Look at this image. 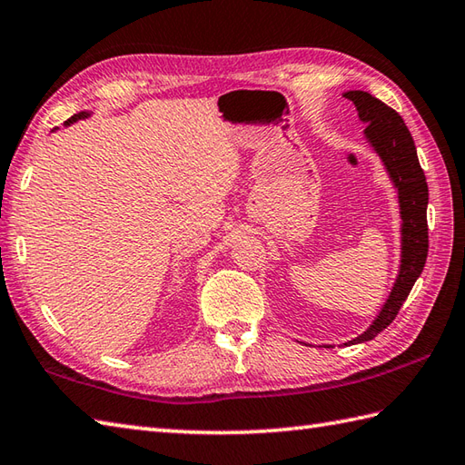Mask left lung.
<instances>
[{"label": "left lung", "mask_w": 465, "mask_h": 465, "mask_svg": "<svg viewBox=\"0 0 465 465\" xmlns=\"http://www.w3.org/2000/svg\"><path fill=\"white\" fill-rule=\"evenodd\" d=\"M345 98L355 104L367 128L365 136L371 142L375 153L381 156L383 164L390 173L393 184L400 194L401 206V267L397 281L391 289L381 312H379L373 325L363 335L355 337L349 343H363L371 341L390 327L397 317L401 305L410 295L415 281L421 274L428 259L430 239H428V183H425L423 168L420 166L418 150H415L413 138L407 130L403 118L393 108L381 100L361 90L345 92Z\"/></svg>", "instance_id": "8db88e82"}]
</instances>
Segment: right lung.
Wrapping results in <instances>:
<instances>
[{
  "label": "right lung",
  "instance_id": "obj_1",
  "mask_svg": "<svg viewBox=\"0 0 465 465\" xmlns=\"http://www.w3.org/2000/svg\"><path fill=\"white\" fill-rule=\"evenodd\" d=\"M86 116H88L86 112H80V114H75V116H72L68 122H65V124H72V122H75L78 118H86Z\"/></svg>",
  "mask_w": 465,
  "mask_h": 465
}]
</instances>
